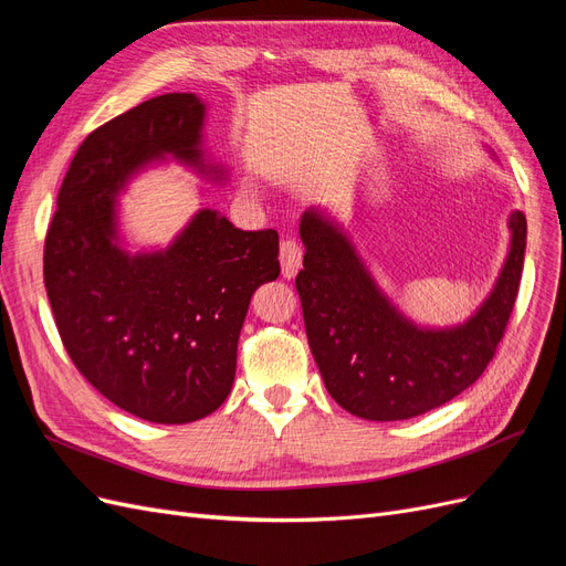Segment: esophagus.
Segmentation results:
<instances>
[{"label": "esophagus", "instance_id": "1", "mask_svg": "<svg viewBox=\"0 0 566 566\" xmlns=\"http://www.w3.org/2000/svg\"><path fill=\"white\" fill-rule=\"evenodd\" d=\"M281 271L285 279H295L302 266V248L295 241H283L281 243Z\"/></svg>", "mask_w": 566, "mask_h": 566}]
</instances>
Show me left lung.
Here are the masks:
<instances>
[{
  "mask_svg": "<svg viewBox=\"0 0 566 566\" xmlns=\"http://www.w3.org/2000/svg\"><path fill=\"white\" fill-rule=\"evenodd\" d=\"M512 245L489 300L458 328L420 331L375 287L347 235L318 210L302 214L306 248L295 285L306 339L331 397L366 420H408L451 401L484 373L515 306L526 217H510Z\"/></svg>",
  "mask_w": 566,
  "mask_h": 566,
  "instance_id": "8db88e82",
  "label": "left lung"
}]
</instances>
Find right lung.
Segmentation results:
<instances>
[{
	"label": "right lung",
	"instance_id": "obj_1",
	"mask_svg": "<svg viewBox=\"0 0 566 566\" xmlns=\"http://www.w3.org/2000/svg\"><path fill=\"white\" fill-rule=\"evenodd\" d=\"M202 115L196 94H163L96 127L67 167L44 241V287L71 361L111 403L163 424L227 401L250 297L281 273L276 231H241L212 210L165 252L113 243L115 196L136 169L172 156L210 172Z\"/></svg>",
	"mask_w": 566,
	"mask_h": 566
}]
</instances>
